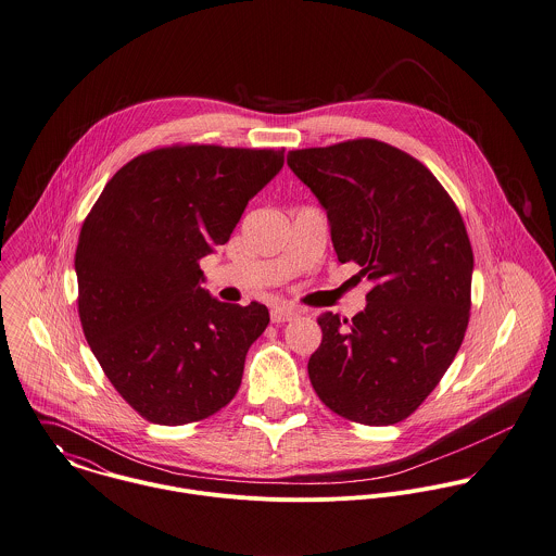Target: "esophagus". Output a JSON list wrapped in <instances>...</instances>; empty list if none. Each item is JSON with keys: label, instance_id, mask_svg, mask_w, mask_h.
I'll use <instances>...</instances> for the list:
<instances>
[{"label": "esophagus", "instance_id": "esophagus-1", "mask_svg": "<svg viewBox=\"0 0 556 556\" xmlns=\"http://www.w3.org/2000/svg\"><path fill=\"white\" fill-rule=\"evenodd\" d=\"M296 316H299V312H296L294 307L286 305V303L273 305V309H270V320H273V323H277V325H281V323H290V320H294Z\"/></svg>", "mask_w": 556, "mask_h": 556}]
</instances>
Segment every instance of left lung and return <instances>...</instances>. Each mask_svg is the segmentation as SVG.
<instances>
[{"label": "left lung", "mask_w": 556, "mask_h": 556, "mask_svg": "<svg viewBox=\"0 0 556 556\" xmlns=\"http://www.w3.org/2000/svg\"><path fill=\"white\" fill-rule=\"evenodd\" d=\"M288 165L325 206L337 260L374 283L363 314L318 320L309 380L348 421L400 424L464 341L472 281L464 219L421 161L378 139L292 150Z\"/></svg>", "instance_id": "obj_1"}]
</instances>
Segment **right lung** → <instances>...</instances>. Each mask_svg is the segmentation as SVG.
<instances>
[{"mask_svg":"<svg viewBox=\"0 0 556 556\" xmlns=\"http://www.w3.org/2000/svg\"><path fill=\"white\" fill-rule=\"evenodd\" d=\"M283 148L174 143L113 174L81 225L75 270L84 334L122 400L146 421L185 426L227 406L260 303L204 288L200 260L225 244L249 200L283 167Z\"/></svg>","mask_w":556,"mask_h":556,"instance_id":"right-lung-1","label":"right lung"}]
</instances>
